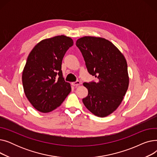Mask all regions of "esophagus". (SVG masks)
<instances>
[{"label":"esophagus","mask_w":157,"mask_h":157,"mask_svg":"<svg viewBox=\"0 0 157 157\" xmlns=\"http://www.w3.org/2000/svg\"><path fill=\"white\" fill-rule=\"evenodd\" d=\"M81 84V82L79 81H76V82H73L72 83V85H73L74 86H78Z\"/></svg>","instance_id":"34e87169"}]
</instances>
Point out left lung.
Masks as SVG:
<instances>
[{
    "instance_id": "1",
    "label": "left lung",
    "mask_w": 157,
    "mask_h": 157,
    "mask_svg": "<svg viewBox=\"0 0 157 157\" xmlns=\"http://www.w3.org/2000/svg\"><path fill=\"white\" fill-rule=\"evenodd\" d=\"M76 44L88 72L98 78L97 83H83L88 94L83 102L95 116L105 117L118 108L127 91L129 77L125 58L104 38L85 36Z\"/></svg>"
}]
</instances>
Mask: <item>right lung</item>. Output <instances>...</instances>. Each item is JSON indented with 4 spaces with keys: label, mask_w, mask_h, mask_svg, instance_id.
<instances>
[{
    "label": "right lung",
    "mask_w": 157,
    "mask_h": 157,
    "mask_svg": "<svg viewBox=\"0 0 157 157\" xmlns=\"http://www.w3.org/2000/svg\"><path fill=\"white\" fill-rule=\"evenodd\" d=\"M73 40L57 36L42 40L29 53L22 73L25 94L34 108L48 113L59 107L71 91L62 76V62Z\"/></svg>",
    "instance_id": "1"
}]
</instances>
